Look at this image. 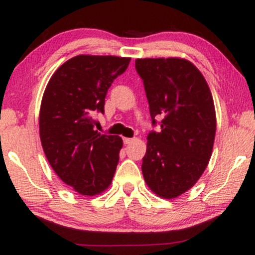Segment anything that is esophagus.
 <instances>
[{"label": "esophagus", "instance_id": "obj_1", "mask_svg": "<svg viewBox=\"0 0 255 255\" xmlns=\"http://www.w3.org/2000/svg\"><path fill=\"white\" fill-rule=\"evenodd\" d=\"M134 137H124V142L126 145H129V144H131V142L134 141Z\"/></svg>", "mask_w": 255, "mask_h": 255}]
</instances>
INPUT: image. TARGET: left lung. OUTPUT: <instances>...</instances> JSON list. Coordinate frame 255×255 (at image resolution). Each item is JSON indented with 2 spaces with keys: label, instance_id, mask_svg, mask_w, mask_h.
<instances>
[{
  "label": "left lung",
  "instance_id": "obj_1",
  "mask_svg": "<svg viewBox=\"0 0 255 255\" xmlns=\"http://www.w3.org/2000/svg\"><path fill=\"white\" fill-rule=\"evenodd\" d=\"M135 69L144 81L152 125L141 170L145 182L163 199L191 189L211 158L216 111L209 85L200 71L184 58H137Z\"/></svg>",
  "mask_w": 255,
  "mask_h": 255
}]
</instances>
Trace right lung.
Wrapping results in <instances>:
<instances>
[{"mask_svg":"<svg viewBox=\"0 0 255 255\" xmlns=\"http://www.w3.org/2000/svg\"><path fill=\"white\" fill-rule=\"evenodd\" d=\"M129 62V57L79 55L58 67L44 91V153L57 176L79 194H101L113 181L124 142L93 129L92 115L104 113L108 90Z\"/></svg>","mask_w":255,"mask_h":255,"instance_id":"right-lung-1","label":"right lung"}]
</instances>
